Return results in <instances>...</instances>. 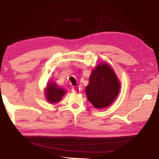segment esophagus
Returning <instances> with one entry per match:
<instances>
[{
    "label": "esophagus",
    "instance_id": "obj_1",
    "mask_svg": "<svg viewBox=\"0 0 159 159\" xmlns=\"http://www.w3.org/2000/svg\"><path fill=\"white\" fill-rule=\"evenodd\" d=\"M72 92L74 93H77V92H80V88L78 87H75L72 88Z\"/></svg>",
    "mask_w": 159,
    "mask_h": 159
}]
</instances>
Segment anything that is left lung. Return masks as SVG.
<instances>
[{
  "label": "left lung",
  "instance_id": "left-lung-1",
  "mask_svg": "<svg viewBox=\"0 0 159 159\" xmlns=\"http://www.w3.org/2000/svg\"><path fill=\"white\" fill-rule=\"evenodd\" d=\"M120 89V82L116 72L107 62H102L92 70L85 93L94 108L103 109L113 103Z\"/></svg>",
  "mask_w": 159,
  "mask_h": 159
}]
</instances>
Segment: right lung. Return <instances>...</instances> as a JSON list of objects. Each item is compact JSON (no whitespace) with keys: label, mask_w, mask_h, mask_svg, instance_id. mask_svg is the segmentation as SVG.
<instances>
[{"label":"right lung","mask_w":159,"mask_h":159,"mask_svg":"<svg viewBox=\"0 0 159 159\" xmlns=\"http://www.w3.org/2000/svg\"><path fill=\"white\" fill-rule=\"evenodd\" d=\"M44 93L46 101L51 104L56 103L62 99L65 94H66V91L60 87L53 80H49L44 88Z\"/></svg>","instance_id":"1"}]
</instances>
